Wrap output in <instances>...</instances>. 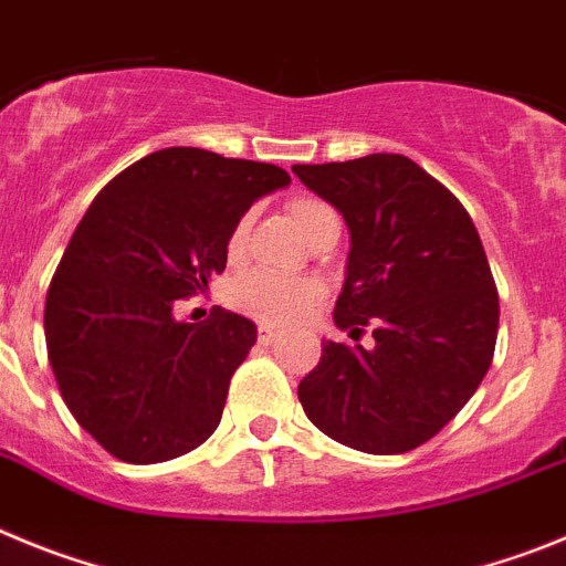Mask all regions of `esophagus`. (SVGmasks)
Instances as JSON below:
<instances>
[{
    "mask_svg": "<svg viewBox=\"0 0 566 566\" xmlns=\"http://www.w3.org/2000/svg\"><path fill=\"white\" fill-rule=\"evenodd\" d=\"M279 329H273V327H268V324H262V327H259V340H262V344H273V340H279Z\"/></svg>",
    "mask_w": 566,
    "mask_h": 566,
    "instance_id": "esophagus-1",
    "label": "esophagus"
}]
</instances>
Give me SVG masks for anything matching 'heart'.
I'll list each match as a JSON object with an SVG mask.
<instances>
[{"instance_id": "heart-1", "label": "heart", "mask_w": 566, "mask_h": 566, "mask_svg": "<svg viewBox=\"0 0 566 566\" xmlns=\"http://www.w3.org/2000/svg\"><path fill=\"white\" fill-rule=\"evenodd\" d=\"M290 220L302 231V237L313 245L315 239L338 228V213L327 202L315 197H295L287 206ZM251 233V213H242L228 233L226 251L231 259L242 256ZM324 298V287L313 279H279L271 273H248L233 287V302L251 318L262 321L268 327H290L307 318Z\"/></svg>"}]
</instances>
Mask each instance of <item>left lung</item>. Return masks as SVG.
<instances>
[{
  "label": "left lung",
  "mask_w": 566,
  "mask_h": 566,
  "mask_svg": "<svg viewBox=\"0 0 566 566\" xmlns=\"http://www.w3.org/2000/svg\"><path fill=\"white\" fill-rule=\"evenodd\" d=\"M344 213L353 251L335 324L375 349L324 340L298 384L315 429L366 454L429 442L491 369L499 293L471 217L403 155L293 166Z\"/></svg>",
  "instance_id": "1"
}]
</instances>
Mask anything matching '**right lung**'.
Masks as SVG:
<instances>
[{
  "mask_svg": "<svg viewBox=\"0 0 566 566\" xmlns=\"http://www.w3.org/2000/svg\"><path fill=\"white\" fill-rule=\"evenodd\" d=\"M287 182L273 163L171 146L86 208L50 282L44 338L64 403L112 457L166 462L217 431L256 327L222 307L202 324L171 310L226 271L233 222Z\"/></svg>",
  "mask_w": 566,
  "mask_h": 566,
  "instance_id": "add662e5",
  "label": "right lung"
}]
</instances>
